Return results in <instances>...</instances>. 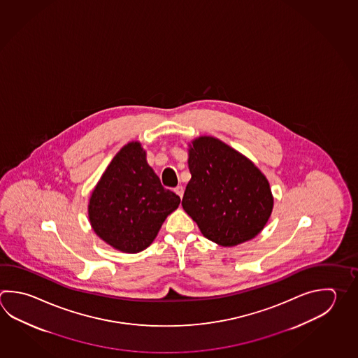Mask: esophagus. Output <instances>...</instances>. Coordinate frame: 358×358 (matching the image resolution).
Returning <instances> with one entry per match:
<instances>
[{
    "label": "esophagus",
    "mask_w": 358,
    "mask_h": 358,
    "mask_svg": "<svg viewBox=\"0 0 358 358\" xmlns=\"http://www.w3.org/2000/svg\"><path fill=\"white\" fill-rule=\"evenodd\" d=\"M175 192L177 195L180 196L181 199H182L183 192H185V189H183L182 186H177L175 189Z\"/></svg>",
    "instance_id": "34e87169"
}]
</instances>
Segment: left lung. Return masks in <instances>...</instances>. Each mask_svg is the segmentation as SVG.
<instances>
[{
	"mask_svg": "<svg viewBox=\"0 0 358 358\" xmlns=\"http://www.w3.org/2000/svg\"><path fill=\"white\" fill-rule=\"evenodd\" d=\"M189 180L182 208L203 236L234 247L264 229L273 209L266 176L255 163L214 136L189 144Z\"/></svg>",
	"mask_w": 358,
	"mask_h": 358,
	"instance_id": "obj_1",
	"label": "left lung"
}]
</instances>
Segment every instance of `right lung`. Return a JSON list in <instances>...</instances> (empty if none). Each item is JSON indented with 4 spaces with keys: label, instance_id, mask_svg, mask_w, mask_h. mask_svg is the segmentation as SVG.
I'll list each match as a JSON object with an SVG mask.
<instances>
[{
    "label": "right lung",
    "instance_id": "obj_1",
    "mask_svg": "<svg viewBox=\"0 0 358 358\" xmlns=\"http://www.w3.org/2000/svg\"><path fill=\"white\" fill-rule=\"evenodd\" d=\"M180 201V196L163 187L142 144L130 142L116 153L92 191L88 219L113 248L138 253L152 244Z\"/></svg>",
    "mask_w": 358,
    "mask_h": 358
}]
</instances>
